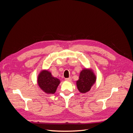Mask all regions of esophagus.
<instances>
[{
    "instance_id": "esophagus-1",
    "label": "esophagus",
    "mask_w": 133,
    "mask_h": 133,
    "mask_svg": "<svg viewBox=\"0 0 133 133\" xmlns=\"http://www.w3.org/2000/svg\"><path fill=\"white\" fill-rule=\"evenodd\" d=\"M65 80H66V81H68V82H70L71 80V77H69V78H66Z\"/></svg>"
}]
</instances>
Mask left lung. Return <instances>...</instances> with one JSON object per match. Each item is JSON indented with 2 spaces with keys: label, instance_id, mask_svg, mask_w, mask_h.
Instances as JSON below:
<instances>
[{
  "label": "left lung",
  "instance_id": "left-lung-1",
  "mask_svg": "<svg viewBox=\"0 0 133 133\" xmlns=\"http://www.w3.org/2000/svg\"><path fill=\"white\" fill-rule=\"evenodd\" d=\"M96 80V76L91 68H84L80 71L79 79L76 82L77 89L81 93L90 91Z\"/></svg>",
  "mask_w": 133,
  "mask_h": 133
}]
</instances>
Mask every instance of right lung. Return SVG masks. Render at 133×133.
I'll list each match as a JSON object with an SVG mask.
<instances>
[{
    "mask_svg": "<svg viewBox=\"0 0 133 133\" xmlns=\"http://www.w3.org/2000/svg\"><path fill=\"white\" fill-rule=\"evenodd\" d=\"M37 83L39 87L45 93L53 94L56 92L60 83V80L53 76L50 71L43 69L38 75Z\"/></svg>",
    "mask_w": 133,
    "mask_h": 133,
    "instance_id": "obj_1",
    "label": "right lung"
}]
</instances>
